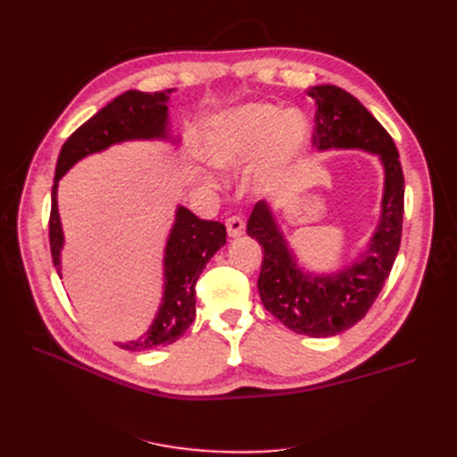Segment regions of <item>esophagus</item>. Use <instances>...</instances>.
<instances>
[{"mask_svg":"<svg viewBox=\"0 0 457 457\" xmlns=\"http://www.w3.org/2000/svg\"><path fill=\"white\" fill-rule=\"evenodd\" d=\"M225 225H227L228 237H232V238L242 237L244 230H245V220H244L242 217H238V215H232V217H228Z\"/></svg>","mask_w":457,"mask_h":457,"instance_id":"34e87169","label":"esophagus"}]
</instances>
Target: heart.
I'll list each match as a JSON object with an SVG mask.
<instances>
[{
  "label": "heart",
  "instance_id": "obj_1",
  "mask_svg": "<svg viewBox=\"0 0 457 457\" xmlns=\"http://www.w3.org/2000/svg\"><path fill=\"white\" fill-rule=\"evenodd\" d=\"M309 123L297 110L245 104L213 116L204 129V154L219 168H238L261 156L255 183L269 187L305 150Z\"/></svg>",
  "mask_w": 457,
  "mask_h": 457
}]
</instances>
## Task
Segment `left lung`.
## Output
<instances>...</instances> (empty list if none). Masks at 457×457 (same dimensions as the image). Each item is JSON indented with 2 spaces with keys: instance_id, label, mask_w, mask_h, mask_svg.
I'll return each mask as SVG.
<instances>
[{
  "instance_id": "left-lung-1",
  "label": "left lung",
  "mask_w": 457,
  "mask_h": 457,
  "mask_svg": "<svg viewBox=\"0 0 457 457\" xmlns=\"http://www.w3.org/2000/svg\"><path fill=\"white\" fill-rule=\"evenodd\" d=\"M307 95L318 106L312 135L318 150L361 148L383 163L385 192L376 234L361 261L331 274L297 267L265 200L255 204L247 234L262 245L257 287L265 309L295 334L329 337L361 322L389 278L403 238L404 175L393 137L361 101L336 86H316Z\"/></svg>"
}]
</instances>
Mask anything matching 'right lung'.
<instances>
[{"instance_id":"1","label":"right lung","mask_w":457,"mask_h":457,"mask_svg":"<svg viewBox=\"0 0 457 457\" xmlns=\"http://www.w3.org/2000/svg\"><path fill=\"white\" fill-rule=\"evenodd\" d=\"M168 91H126L79 126L62 145L51 190L49 244L53 265L61 276V250L64 244L57 187L72 165L110 145L135 139H168ZM227 244V228L219 220H204L179 205L163 257V299L146 334L129 343H118L126 351H152L181 339L196 316V280L213 253Z\"/></svg>"}]
</instances>
